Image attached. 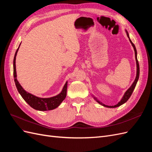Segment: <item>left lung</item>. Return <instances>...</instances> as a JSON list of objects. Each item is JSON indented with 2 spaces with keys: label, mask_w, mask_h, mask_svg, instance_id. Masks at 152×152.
Returning <instances> with one entry per match:
<instances>
[{
  "label": "left lung",
  "mask_w": 152,
  "mask_h": 152,
  "mask_svg": "<svg viewBox=\"0 0 152 152\" xmlns=\"http://www.w3.org/2000/svg\"><path fill=\"white\" fill-rule=\"evenodd\" d=\"M126 32H127V37H128V38L129 39L130 42H131V44H132V47H133V48H134V53H135V58H136V65H137V73H136V77L135 80L134 81V82H133V84H132V86L129 87V89L126 92L125 94H124V96H123V98H122V99L121 100V102H119V103H118V104H115V105H114V106H107V105H105V104H103L102 102H100L99 101H98V100L97 99H96L95 97L94 98L96 100V102H97L98 103H99L100 104H102V105L104 106V107H108V108H116V107H119V106L122 105V104L125 103L127 102V101L129 99V98L131 97V94H132V92H133V91H134V88H135V87H136V86L137 82V80H138V79H139V76H140V66H139V63H138V61H137V51H136V47H135L134 44H133V43L132 42V41L131 40V39H130V38H129V36L128 32H127V31H126Z\"/></svg>",
  "instance_id": "obj_1"
}]
</instances>
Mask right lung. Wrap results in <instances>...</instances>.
Listing matches in <instances>:
<instances>
[{"label":"right lung","instance_id":"add662e5","mask_svg":"<svg viewBox=\"0 0 152 152\" xmlns=\"http://www.w3.org/2000/svg\"><path fill=\"white\" fill-rule=\"evenodd\" d=\"M20 46L17 49L15 58L13 61V75L15 78V82L16 86V88L19 92V93L24 99L25 102L28 103L31 107L33 108L39 110V111H47V110H51L57 108L58 106L65 99L66 96V89H67V82L64 86L63 90L60 94L54 96V97L48 98H39L37 96L31 94L28 92L25 91L23 87L21 86L19 82L16 79V57L19 49Z\"/></svg>","mask_w":152,"mask_h":152}]
</instances>
